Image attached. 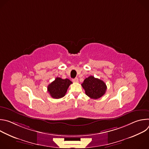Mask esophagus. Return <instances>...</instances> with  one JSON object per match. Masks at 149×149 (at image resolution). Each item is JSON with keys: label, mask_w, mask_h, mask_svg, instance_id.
<instances>
[{"label": "esophagus", "mask_w": 149, "mask_h": 149, "mask_svg": "<svg viewBox=\"0 0 149 149\" xmlns=\"http://www.w3.org/2000/svg\"><path fill=\"white\" fill-rule=\"evenodd\" d=\"M72 81H73V82H77L78 81V78H75L73 79H72Z\"/></svg>", "instance_id": "obj_1"}]
</instances>
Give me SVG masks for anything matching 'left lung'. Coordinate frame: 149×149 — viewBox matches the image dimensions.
<instances>
[{
	"label": "left lung",
	"instance_id": "8db88e82",
	"mask_svg": "<svg viewBox=\"0 0 149 149\" xmlns=\"http://www.w3.org/2000/svg\"><path fill=\"white\" fill-rule=\"evenodd\" d=\"M81 86L86 94L92 99L101 98L107 90V86L105 82L93 76H90L85 79Z\"/></svg>",
	"mask_w": 149,
	"mask_h": 149
}]
</instances>
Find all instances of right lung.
Wrapping results in <instances>:
<instances>
[{
	"label": "right lung",
	"instance_id": "right-lung-1",
	"mask_svg": "<svg viewBox=\"0 0 149 149\" xmlns=\"http://www.w3.org/2000/svg\"><path fill=\"white\" fill-rule=\"evenodd\" d=\"M72 83L68 78L63 79L56 77L53 82L48 85V92L53 98H61L65 95L69 86Z\"/></svg>",
	"mask_w": 149,
	"mask_h": 149
}]
</instances>
